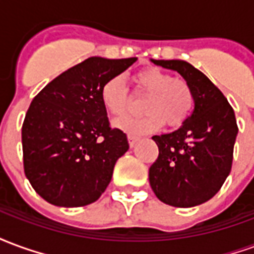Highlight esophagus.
I'll return each instance as SVG.
<instances>
[{
  "instance_id": "34e87169",
  "label": "esophagus",
  "mask_w": 254,
  "mask_h": 254,
  "mask_svg": "<svg viewBox=\"0 0 254 254\" xmlns=\"http://www.w3.org/2000/svg\"><path fill=\"white\" fill-rule=\"evenodd\" d=\"M127 141H129V145H130V147H134V144L138 141V137H136V136H130V134H129V136H127Z\"/></svg>"
}]
</instances>
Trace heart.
Instances as JSON below:
<instances>
[{
	"instance_id": "1",
	"label": "heart",
	"mask_w": 254,
	"mask_h": 254,
	"mask_svg": "<svg viewBox=\"0 0 254 254\" xmlns=\"http://www.w3.org/2000/svg\"><path fill=\"white\" fill-rule=\"evenodd\" d=\"M137 94L148 95L144 100V116L127 117L116 124L118 129L129 134H145L158 130L166 124L178 127L190 117L194 106L191 87L181 78L158 67H145L134 74ZM100 105L113 118L127 116L132 107V96L124 80L118 76L102 84L99 92Z\"/></svg>"
}]
</instances>
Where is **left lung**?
<instances>
[{"label": "left lung", "mask_w": 254, "mask_h": 254, "mask_svg": "<svg viewBox=\"0 0 254 254\" xmlns=\"http://www.w3.org/2000/svg\"><path fill=\"white\" fill-rule=\"evenodd\" d=\"M177 70L194 94V109L180 129L154 136L159 155L149 167V185L165 204L200 205L212 198L229 177L238 127L222 91L187 61L151 60Z\"/></svg>", "instance_id": "obj_1"}]
</instances>
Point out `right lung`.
Returning <instances> with one entry per match:
<instances>
[{
	"mask_svg": "<svg viewBox=\"0 0 254 254\" xmlns=\"http://www.w3.org/2000/svg\"><path fill=\"white\" fill-rule=\"evenodd\" d=\"M137 58H87L61 73L32 99L21 127L24 173L35 191L58 207L96 201L116 162L129 149L100 105L102 84Z\"/></svg>",
	"mask_w": 254,
	"mask_h": 254,
	"instance_id": "add662e5",
	"label": "right lung"
}]
</instances>
